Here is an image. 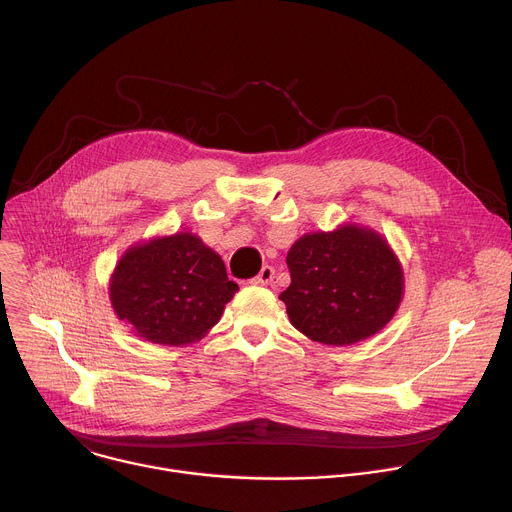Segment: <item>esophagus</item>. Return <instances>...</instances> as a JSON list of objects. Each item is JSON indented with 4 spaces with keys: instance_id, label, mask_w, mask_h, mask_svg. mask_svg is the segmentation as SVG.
<instances>
[{
    "instance_id": "1",
    "label": "esophagus",
    "mask_w": 512,
    "mask_h": 512,
    "mask_svg": "<svg viewBox=\"0 0 512 512\" xmlns=\"http://www.w3.org/2000/svg\"><path fill=\"white\" fill-rule=\"evenodd\" d=\"M273 277H275V269H273L271 265H265V267L259 271V275L251 279V283H253V285H269V283L273 281Z\"/></svg>"
}]
</instances>
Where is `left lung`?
<instances>
[{"label":"left lung","instance_id":"8db88e82","mask_svg":"<svg viewBox=\"0 0 512 512\" xmlns=\"http://www.w3.org/2000/svg\"><path fill=\"white\" fill-rule=\"evenodd\" d=\"M279 294L289 322L314 342L348 346L383 330L403 298V269L375 231L342 225L300 237Z\"/></svg>","mask_w":512,"mask_h":512}]
</instances>
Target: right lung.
Returning a JSON list of instances; mask_svg holds the SVG:
<instances>
[{"mask_svg": "<svg viewBox=\"0 0 512 512\" xmlns=\"http://www.w3.org/2000/svg\"><path fill=\"white\" fill-rule=\"evenodd\" d=\"M221 255L192 233L156 237L125 251L109 281L119 320L152 344L182 346L200 340L233 300Z\"/></svg>", "mask_w": 512, "mask_h": 512, "instance_id": "right-lung-1", "label": "right lung"}]
</instances>
